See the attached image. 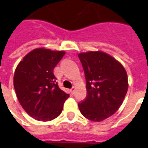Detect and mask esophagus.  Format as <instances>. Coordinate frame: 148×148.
Segmentation results:
<instances>
[{
    "label": "esophagus",
    "instance_id": "1",
    "mask_svg": "<svg viewBox=\"0 0 148 148\" xmlns=\"http://www.w3.org/2000/svg\"><path fill=\"white\" fill-rule=\"evenodd\" d=\"M74 90H75V87H74V86L72 87V88L71 89V93H72V94H74Z\"/></svg>",
    "mask_w": 148,
    "mask_h": 148
}]
</instances>
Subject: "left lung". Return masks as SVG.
Returning a JSON list of instances; mask_svg holds the SVG:
<instances>
[{
	"label": "left lung",
	"instance_id": "8db88e82",
	"mask_svg": "<svg viewBox=\"0 0 148 148\" xmlns=\"http://www.w3.org/2000/svg\"><path fill=\"white\" fill-rule=\"evenodd\" d=\"M78 57L86 80V99L78 103L88 120L102 121L121 107L128 88L127 72L120 62L107 53L82 52Z\"/></svg>",
	"mask_w": 148,
	"mask_h": 148
}]
</instances>
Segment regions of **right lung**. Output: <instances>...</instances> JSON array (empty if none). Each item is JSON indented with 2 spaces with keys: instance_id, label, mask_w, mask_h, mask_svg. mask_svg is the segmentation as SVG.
Here are the masks:
<instances>
[{
  "instance_id": "right-lung-1",
  "label": "right lung",
  "mask_w": 148,
  "mask_h": 148,
  "mask_svg": "<svg viewBox=\"0 0 148 148\" xmlns=\"http://www.w3.org/2000/svg\"><path fill=\"white\" fill-rule=\"evenodd\" d=\"M62 51L36 48L24 56L13 77L18 101L30 116L50 121L61 114L69 94L60 90L54 68L65 55Z\"/></svg>"
}]
</instances>
